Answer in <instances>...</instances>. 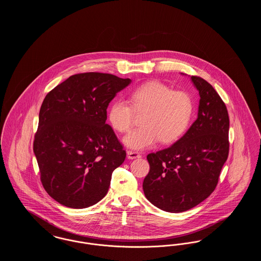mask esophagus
<instances>
[{"instance_id":"esophagus-1","label":"esophagus","mask_w":261,"mask_h":261,"mask_svg":"<svg viewBox=\"0 0 261 261\" xmlns=\"http://www.w3.org/2000/svg\"><path fill=\"white\" fill-rule=\"evenodd\" d=\"M127 158L129 160H135V159H139L141 158V154L137 151H133V150H127Z\"/></svg>"}]
</instances>
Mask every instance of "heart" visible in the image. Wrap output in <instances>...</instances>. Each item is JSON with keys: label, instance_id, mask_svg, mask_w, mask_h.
Segmentation results:
<instances>
[{"label": "heart", "instance_id": "b5f03b06", "mask_svg": "<svg viewBox=\"0 0 261 261\" xmlns=\"http://www.w3.org/2000/svg\"><path fill=\"white\" fill-rule=\"evenodd\" d=\"M130 106L123 99L113 101L108 112L112 127L128 132L134 122V111L144 112L142 124L123 139L125 145L133 149H149L160 140L171 144L186 132L192 120L194 102L184 91L172 89L160 81H149L135 88Z\"/></svg>", "mask_w": 261, "mask_h": 261}]
</instances>
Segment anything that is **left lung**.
<instances>
[{
  "mask_svg": "<svg viewBox=\"0 0 261 261\" xmlns=\"http://www.w3.org/2000/svg\"><path fill=\"white\" fill-rule=\"evenodd\" d=\"M191 80L199 91L198 118L171 147L148 154L149 172L143 182L149 202L172 213L189 211L211 196L229 153L223 100L204 79Z\"/></svg>",
  "mask_w": 261,
  "mask_h": 261,
  "instance_id": "1",
  "label": "left lung"
}]
</instances>
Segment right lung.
Masks as SVG:
<instances>
[{"instance_id":"1","label":"right lung","mask_w":261,"mask_h":261,"mask_svg":"<svg viewBox=\"0 0 261 261\" xmlns=\"http://www.w3.org/2000/svg\"><path fill=\"white\" fill-rule=\"evenodd\" d=\"M130 83L109 73H80L43 100L33 150L44 189L62 205L86 208L107 195L113 170L126 158L106 124L107 109Z\"/></svg>"}]
</instances>
